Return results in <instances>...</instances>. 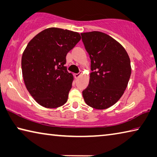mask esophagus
<instances>
[{
	"mask_svg": "<svg viewBox=\"0 0 157 157\" xmlns=\"http://www.w3.org/2000/svg\"><path fill=\"white\" fill-rule=\"evenodd\" d=\"M81 75V73H75V78H78L79 76Z\"/></svg>",
	"mask_w": 157,
	"mask_h": 157,
	"instance_id": "34e87169",
	"label": "esophagus"
}]
</instances>
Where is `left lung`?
<instances>
[{
    "instance_id": "8db88e82",
    "label": "left lung",
    "mask_w": 157,
    "mask_h": 157,
    "mask_svg": "<svg viewBox=\"0 0 157 157\" xmlns=\"http://www.w3.org/2000/svg\"><path fill=\"white\" fill-rule=\"evenodd\" d=\"M91 59L90 81L82 91L85 103L103 110L117 102L131 74V61L125 49L110 36L99 31L81 33Z\"/></svg>"
}]
</instances>
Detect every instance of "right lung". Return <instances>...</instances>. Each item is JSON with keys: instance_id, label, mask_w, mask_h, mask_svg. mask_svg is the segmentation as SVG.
<instances>
[{"instance_id": "add662e5", "label": "right lung", "mask_w": 157, "mask_h": 157, "mask_svg": "<svg viewBox=\"0 0 157 157\" xmlns=\"http://www.w3.org/2000/svg\"><path fill=\"white\" fill-rule=\"evenodd\" d=\"M80 39L77 32L49 28L36 35L26 46L21 59L24 83L40 105L56 108L68 101L73 77L64 65L67 54Z\"/></svg>"}]
</instances>
